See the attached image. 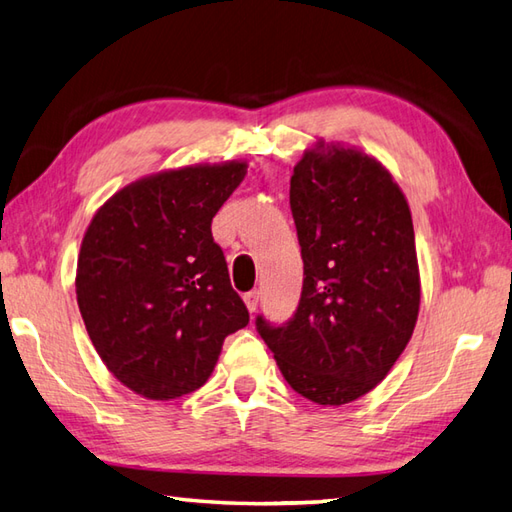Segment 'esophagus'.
<instances>
[{"mask_svg":"<svg viewBox=\"0 0 512 512\" xmlns=\"http://www.w3.org/2000/svg\"><path fill=\"white\" fill-rule=\"evenodd\" d=\"M243 298H245V305L249 309V314H254L256 307H258V298H260L258 291H249V294H245Z\"/></svg>","mask_w":512,"mask_h":512,"instance_id":"34e87169","label":"esophagus"}]
</instances>
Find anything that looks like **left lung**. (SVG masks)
I'll return each instance as SVG.
<instances>
[{
    "label": "left lung",
    "mask_w": 512,
    "mask_h": 512,
    "mask_svg": "<svg viewBox=\"0 0 512 512\" xmlns=\"http://www.w3.org/2000/svg\"><path fill=\"white\" fill-rule=\"evenodd\" d=\"M305 280L294 318L256 329L289 387L340 406L387 378L420 311L409 203L384 165L358 148L316 141L291 174Z\"/></svg>",
    "instance_id": "left-lung-1"
}]
</instances>
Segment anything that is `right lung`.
Returning a JSON list of instances; mask_svg holds the SVG:
<instances>
[{
    "mask_svg": "<svg viewBox=\"0 0 512 512\" xmlns=\"http://www.w3.org/2000/svg\"><path fill=\"white\" fill-rule=\"evenodd\" d=\"M245 161L156 172L125 185L86 229L77 305L108 371L148 400L201 389L223 340L249 322L212 218Z\"/></svg>",
    "mask_w": 512,
    "mask_h": 512,
    "instance_id": "right-lung-1",
    "label": "right lung"
}]
</instances>
